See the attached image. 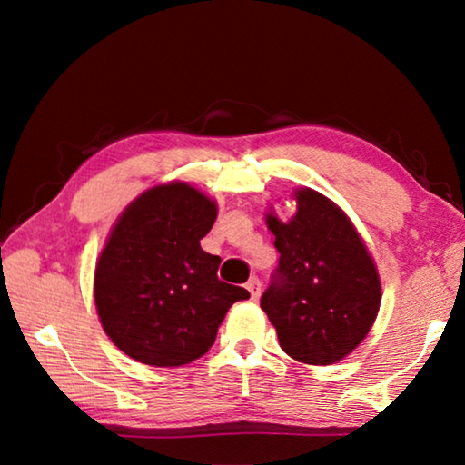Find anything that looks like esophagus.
I'll return each instance as SVG.
<instances>
[{
    "label": "esophagus",
    "instance_id": "obj_1",
    "mask_svg": "<svg viewBox=\"0 0 465 465\" xmlns=\"http://www.w3.org/2000/svg\"><path fill=\"white\" fill-rule=\"evenodd\" d=\"M246 289L250 291L252 299H258V297H261V289H262V282H261V279H258V277H252V279L248 281Z\"/></svg>",
    "mask_w": 465,
    "mask_h": 465
}]
</instances>
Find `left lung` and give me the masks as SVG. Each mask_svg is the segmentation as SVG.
Listing matches in <instances>:
<instances>
[{
	"label": "left lung",
	"mask_w": 465,
	"mask_h": 465,
	"mask_svg": "<svg viewBox=\"0 0 465 465\" xmlns=\"http://www.w3.org/2000/svg\"><path fill=\"white\" fill-rule=\"evenodd\" d=\"M289 223L269 215L279 266L261 297L281 349L299 363L332 365L357 349L381 302L380 274L341 207L312 188L295 193Z\"/></svg>",
	"instance_id": "1"
}]
</instances>
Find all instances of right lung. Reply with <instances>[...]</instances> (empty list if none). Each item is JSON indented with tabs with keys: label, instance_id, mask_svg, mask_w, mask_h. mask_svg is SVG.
Wrapping results in <instances>:
<instances>
[{
	"label": "right lung",
	"instance_id": "1",
	"mask_svg": "<svg viewBox=\"0 0 465 465\" xmlns=\"http://www.w3.org/2000/svg\"><path fill=\"white\" fill-rule=\"evenodd\" d=\"M215 217V203L184 183L149 188L124 209L94 274L100 322L124 355L191 363L213 346L227 310L250 297L219 281L222 258L201 248Z\"/></svg>",
	"mask_w": 465,
	"mask_h": 465
}]
</instances>
